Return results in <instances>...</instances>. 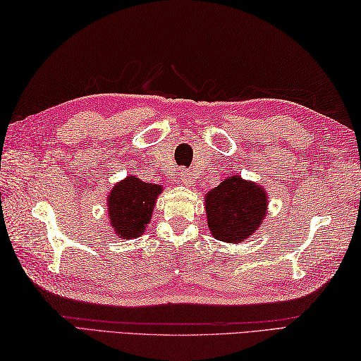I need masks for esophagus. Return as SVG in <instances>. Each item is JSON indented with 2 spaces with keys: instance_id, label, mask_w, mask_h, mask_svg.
<instances>
[{
  "instance_id": "obj_1",
  "label": "esophagus",
  "mask_w": 361,
  "mask_h": 361,
  "mask_svg": "<svg viewBox=\"0 0 361 361\" xmlns=\"http://www.w3.org/2000/svg\"><path fill=\"white\" fill-rule=\"evenodd\" d=\"M181 178H183V183H186V185H192V175H190L186 169H181Z\"/></svg>"
}]
</instances>
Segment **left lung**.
<instances>
[{"mask_svg":"<svg viewBox=\"0 0 361 361\" xmlns=\"http://www.w3.org/2000/svg\"><path fill=\"white\" fill-rule=\"evenodd\" d=\"M267 209L265 190L251 181L226 178L206 195L208 226L217 240L242 242L262 224Z\"/></svg>","mask_w":361,"mask_h":361,"instance_id":"8db88e82","label":"left lung"}]
</instances>
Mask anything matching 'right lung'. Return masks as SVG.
I'll return each instance as SVG.
<instances>
[{
    "mask_svg": "<svg viewBox=\"0 0 361 361\" xmlns=\"http://www.w3.org/2000/svg\"><path fill=\"white\" fill-rule=\"evenodd\" d=\"M161 186L127 176L113 188L109 197L111 226L124 239L141 235L150 221Z\"/></svg>",
    "mask_w": 361,
    "mask_h": 361,
    "instance_id": "add662e5",
    "label": "right lung"
}]
</instances>
